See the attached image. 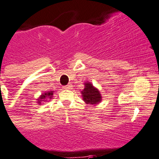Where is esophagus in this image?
I'll use <instances>...</instances> for the list:
<instances>
[{
    "label": "esophagus",
    "instance_id": "esophagus-1",
    "mask_svg": "<svg viewBox=\"0 0 159 159\" xmlns=\"http://www.w3.org/2000/svg\"><path fill=\"white\" fill-rule=\"evenodd\" d=\"M70 87H71V84H69L66 85L65 87H64V89H70Z\"/></svg>",
    "mask_w": 159,
    "mask_h": 159
}]
</instances>
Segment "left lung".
<instances>
[{
	"mask_svg": "<svg viewBox=\"0 0 159 159\" xmlns=\"http://www.w3.org/2000/svg\"><path fill=\"white\" fill-rule=\"evenodd\" d=\"M83 99L87 104L97 105L102 101V96L98 89L93 87L91 83H85L84 89L81 92Z\"/></svg>",
	"mask_w": 159,
	"mask_h": 159,
	"instance_id": "8db88e82",
	"label": "left lung"
}]
</instances>
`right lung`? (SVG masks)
<instances>
[{
	"label": "right lung",
	"mask_w": 159,
	"mask_h": 159,
	"mask_svg": "<svg viewBox=\"0 0 159 159\" xmlns=\"http://www.w3.org/2000/svg\"><path fill=\"white\" fill-rule=\"evenodd\" d=\"M53 91L47 92V93H43L41 96H40V98H39V99H37L38 103H39V104H40V103H41L40 102H45V101H46V99H48V98L51 99V98H52V97H53Z\"/></svg>",
	"instance_id": "1"
}]
</instances>
